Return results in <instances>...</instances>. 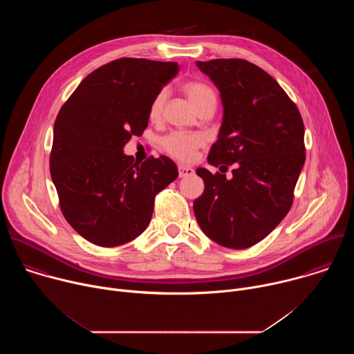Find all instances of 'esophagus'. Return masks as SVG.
<instances>
[{
    "instance_id": "obj_1",
    "label": "esophagus",
    "mask_w": 354,
    "mask_h": 354,
    "mask_svg": "<svg viewBox=\"0 0 354 354\" xmlns=\"http://www.w3.org/2000/svg\"><path fill=\"white\" fill-rule=\"evenodd\" d=\"M178 171H179V178H186V176H190L194 174L193 168L187 167V165H179Z\"/></svg>"
}]
</instances>
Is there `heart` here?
Wrapping results in <instances>:
<instances>
[{
    "label": "heart",
    "mask_w": 354,
    "mask_h": 354,
    "mask_svg": "<svg viewBox=\"0 0 354 354\" xmlns=\"http://www.w3.org/2000/svg\"><path fill=\"white\" fill-rule=\"evenodd\" d=\"M183 92L189 97L192 105L196 109H200L205 105H216L217 102V96L214 89L207 85L206 82H200V81H190L183 85ZM168 96L167 89H161L153 99V102L149 105V118L153 120L160 119L162 115L164 104ZM205 138L198 136V134H190V133H182V131H175L167 136L162 141L164 148L168 151V153L182 161H189L194 157L196 149L203 145Z\"/></svg>",
    "instance_id": "obj_1"
}]
</instances>
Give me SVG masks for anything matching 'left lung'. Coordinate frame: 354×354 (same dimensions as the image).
I'll return each instance as SVG.
<instances>
[{"instance_id": "1", "label": "left lung", "mask_w": 354, "mask_h": 354, "mask_svg": "<svg viewBox=\"0 0 354 354\" xmlns=\"http://www.w3.org/2000/svg\"><path fill=\"white\" fill-rule=\"evenodd\" d=\"M196 66L220 91L224 109L207 161L220 168L235 164V169L231 179L196 169L205 192L193 201L194 216L218 245L245 249L268 236L292 205L306 162L304 123L284 89L261 67L241 59Z\"/></svg>"}]
</instances>
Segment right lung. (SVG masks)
<instances>
[{"instance_id":"obj_1","label":"right lung","mask_w":354,"mask_h":354,"mask_svg":"<svg viewBox=\"0 0 354 354\" xmlns=\"http://www.w3.org/2000/svg\"><path fill=\"white\" fill-rule=\"evenodd\" d=\"M178 71V63L119 59L85 77L60 109L50 174L66 220L86 241L112 248L137 238L157 193L178 178L165 156L140 164L123 151L142 134L154 96Z\"/></svg>"}]
</instances>
